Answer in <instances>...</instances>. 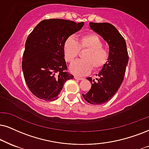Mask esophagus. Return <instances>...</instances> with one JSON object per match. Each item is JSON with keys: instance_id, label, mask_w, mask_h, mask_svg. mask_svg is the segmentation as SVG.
<instances>
[{"instance_id": "34e87169", "label": "esophagus", "mask_w": 149, "mask_h": 149, "mask_svg": "<svg viewBox=\"0 0 149 149\" xmlns=\"http://www.w3.org/2000/svg\"><path fill=\"white\" fill-rule=\"evenodd\" d=\"M74 79H77V80H82V79H83V78L79 77H78V76H74Z\"/></svg>"}]
</instances>
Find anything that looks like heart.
<instances>
[{
    "label": "heart",
    "mask_w": 149,
    "mask_h": 149,
    "mask_svg": "<svg viewBox=\"0 0 149 149\" xmlns=\"http://www.w3.org/2000/svg\"><path fill=\"white\" fill-rule=\"evenodd\" d=\"M102 46L101 38L95 34L81 36L78 41L72 36L66 38L63 49L67 62L72 63L78 56L79 51L88 49L82 56L83 59L76 61L70 66L72 72L82 76L91 72L93 68L95 70L102 69L108 59V51Z\"/></svg>",
    "instance_id": "b5f03b06"
}]
</instances>
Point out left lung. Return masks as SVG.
<instances>
[{
	"mask_svg": "<svg viewBox=\"0 0 149 149\" xmlns=\"http://www.w3.org/2000/svg\"><path fill=\"white\" fill-rule=\"evenodd\" d=\"M90 27L100 34L109 45L108 59L106 65L97 74L99 78L87 79L91 82V88L86 94H82L84 100L90 104L99 105L111 100L120 87L126 65L128 55L125 40L116 27L108 23H90Z\"/></svg>",
	"mask_w": 149,
	"mask_h": 149,
	"instance_id": "8db88e82",
	"label": "left lung"
}]
</instances>
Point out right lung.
I'll use <instances>...</instances> for the list:
<instances>
[{"mask_svg":"<svg viewBox=\"0 0 149 149\" xmlns=\"http://www.w3.org/2000/svg\"><path fill=\"white\" fill-rule=\"evenodd\" d=\"M84 25V22L69 20H43L27 36L22 70L34 96L45 101L56 100L66 81L74 77L67 71L63 46L66 38Z\"/></svg>","mask_w":149,"mask_h":149,"instance_id":"add662e5","label":"right lung"}]
</instances>
